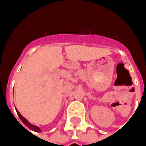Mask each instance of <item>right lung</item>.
<instances>
[{
    "label": "right lung",
    "instance_id": "1",
    "mask_svg": "<svg viewBox=\"0 0 146 146\" xmlns=\"http://www.w3.org/2000/svg\"><path fill=\"white\" fill-rule=\"evenodd\" d=\"M16 112H17V114L18 116H19V117L20 118V119L23 121V123L25 125L27 126L28 128H30V130H32V131H36V132H40L41 131H40V129L38 127H36V126L35 125H33V124H31L30 122H28V120H27V119H25L23 116L21 115L20 113H19V111H18L17 110H16Z\"/></svg>",
    "mask_w": 146,
    "mask_h": 146
}]
</instances>
